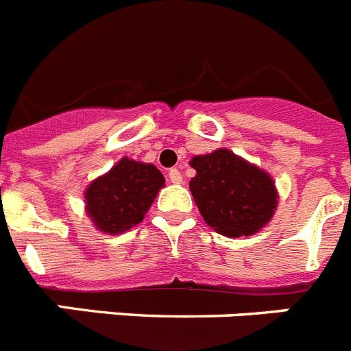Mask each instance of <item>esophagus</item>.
<instances>
[{
    "mask_svg": "<svg viewBox=\"0 0 351 351\" xmlns=\"http://www.w3.org/2000/svg\"><path fill=\"white\" fill-rule=\"evenodd\" d=\"M169 179L173 182V184H181L182 176L178 169H170L169 170Z\"/></svg>",
    "mask_w": 351,
    "mask_h": 351,
    "instance_id": "34e87169",
    "label": "esophagus"
}]
</instances>
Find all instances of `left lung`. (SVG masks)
Masks as SVG:
<instances>
[{
    "mask_svg": "<svg viewBox=\"0 0 351 351\" xmlns=\"http://www.w3.org/2000/svg\"><path fill=\"white\" fill-rule=\"evenodd\" d=\"M197 176L190 191L207 225L226 237H247L263 228L278 207V190L265 170L228 149L191 158Z\"/></svg>",
    "mask_w": 351,
    "mask_h": 351,
    "instance_id": "left-lung-1",
    "label": "left lung"
}]
</instances>
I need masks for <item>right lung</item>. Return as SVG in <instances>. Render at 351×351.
<instances>
[{
    "label": "right lung",
    "mask_w": 351,
    "mask_h": 351,
    "mask_svg": "<svg viewBox=\"0 0 351 351\" xmlns=\"http://www.w3.org/2000/svg\"><path fill=\"white\" fill-rule=\"evenodd\" d=\"M163 186L165 178L156 167L123 158L88 186L86 213L100 232L123 234L144 219Z\"/></svg>",
    "instance_id": "right-lung-1"
}]
</instances>
